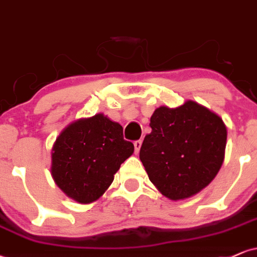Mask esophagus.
Listing matches in <instances>:
<instances>
[{
  "instance_id": "esophagus-1",
  "label": "esophagus",
  "mask_w": 257,
  "mask_h": 257,
  "mask_svg": "<svg viewBox=\"0 0 257 257\" xmlns=\"http://www.w3.org/2000/svg\"><path fill=\"white\" fill-rule=\"evenodd\" d=\"M134 146H135V152H136V153H139L140 150H141V146H142V141H141V140L135 141Z\"/></svg>"
}]
</instances>
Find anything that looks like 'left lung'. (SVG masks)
<instances>
[{"mask_svg":"<svg viewBox=\"0 0 257 257\" xmlns=\"http://www.w3.org/2000/svg\"><path fill=\"white\" fill-rule=\"evenodd\" d=\"M150 126L140 159L163 195L184 200L213 180L227 145V127L218 115L189 100L175 109H156Z\"/></svg>","mask_w":257,"mask_h":257,"instance_id":"1","label":"left lung"}]
</instances>
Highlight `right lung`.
<instances>
[{"instance_id":"obj_1","label":"right lung","mask_w":257,"mask_h":257,"mask_svg":"<svg viewBox=\"0 0 257 257\" xmlns=\"http://www.w3.org/2000/svg\"><path fill=\"white\" fill-rule=\"evenodd\" d=\"M122 126L103 114L68 125L52 147L51 174L57 186L79 203L98 200L120 165L134 153Z\"/></svg>"}]
</instances>
